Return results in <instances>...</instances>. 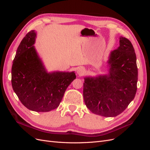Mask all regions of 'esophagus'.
Listing matches in <instances>:
<instances>
[{"instance_id": "obj_1", "label": "esophagus", "mask_w": 150, "mask_h": 150, "mask_svg": "<svg viewBox=\"0 0 150 150\" xmlns=\"http://www.w3.org/2000/svg\"><path fill=\"white\" fill-rule=\"evenodd\" d=\"M77 72H78V74L79 76H83V75H84V72H85V69L83 67H79L78 70H77Z\"/></svg>"}]
</instances>
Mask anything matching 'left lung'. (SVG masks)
Listing matches in <instances>:
<instances>
[{
  "mask_svg": "<svg viewBox=\"0 0 150 150\" xmlns=\"http://www.w3.org/2000/svg\"><path fill=\"white\" fill-rule=\"evenodd\" d=\"M108 64V74L84 78L83 97L94 114L115 117L126 110L137 90V56L128 39L120 38V46L111 52Z\"/></svg>",
  "mask_w": 150,
  "mask_h": 150,
  "instance_id": "1",
  "label": "left lung"
}]
</instances>
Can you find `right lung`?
<instances>
[{"instance_id": "1", "label": "right lung", "mask_w": 150, "mask_h": 150, "mask_svg": "<svg viewBox=\"0 0 150 150\" xmlns=\"http://www.w3.org/2000/svg\"><path fill=\"white\" fill-rule=\"evenodd\" d=\"M36 33L26 34L17 48L12 67L13 91L29 110L47 112L57 108L76 78L74 72H47L33 46Z\"/></svg>"}]
</instances>
